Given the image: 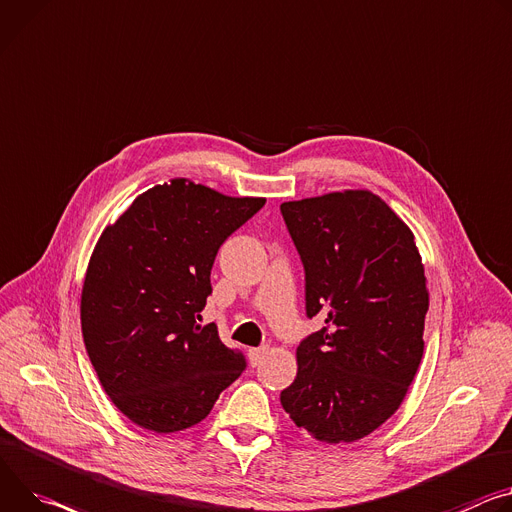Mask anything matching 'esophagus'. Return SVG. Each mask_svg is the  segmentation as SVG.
<instances>
[{
    "mask_svg": "<svg viewBox=\"0 0 512 512\" xmlns=\"http://www.w3.org/2000/svg\"><path fill=\"white\" fill-rule=\"evenodd\" d=\"M267 355V347H253L249 349V359H251V365H259L263 361V357Z\"/></svg>",
    "mask_w": 512,
    "mask_h": 512,
    "instance_id": "esophagus-1",
    "label": "esophagus"
}]
</instances>
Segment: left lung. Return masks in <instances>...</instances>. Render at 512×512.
<instances>
[{"label": "left lung", "instance_id": "8db88e82", "mask_svg": "<svg viewBox=\"0 0 512 512\" xmlns=\"http://www.w3.org/2000/svg\"><path fill=\"white\" fill-rule=\"evenodd\" d=\"M280 210L304 265L306 316L324 320L298 345L280 400L314 439L353 443L398 410L423 359L425 267L410 228L371 192Z\"/></svg>", "mask_w": 512, "mask_h": 512}]
</instances>
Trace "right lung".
<instances>
[{
  "mask_svg": "<svg viewBox=\"0 0 512 512\" xmlns=\"http://www.w3.org/2000/svg\"><path fill=\"white\" fill-rule=\"evenodd\" d=\"M185 179L138 196L108 226L81 292L87 355L116 408L138 427L198 425L247 367L216 324L202 327L220 245L263 208Z\"/></svg>",
  "mask_w": 512,
  "mask_h": 512,
  "instance_id": "add662e5",
  "label": "right lung"
}]
</instances>
